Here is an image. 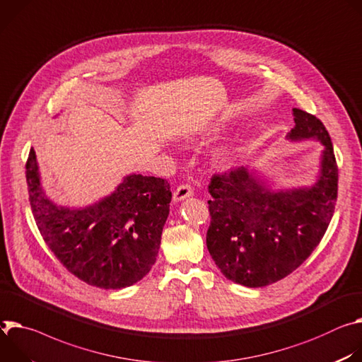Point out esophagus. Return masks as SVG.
<instances>
[{
	"instance_id": "esophagus-1",
	"label": "esophagus",
	"mask_w": 362,
	"mask_h": 362,
	"mask_svg": "<svg viewBox=\"0 0 362 362\" xmlns=\"http://www.w3.org/2000/svg\"><path fill=\"white\" fill-rule=\"evenodd\" d=\"M192 195V188L187 184H182L180 187H177V189L174 191V202L175 203H180V202H184L185 198L191 197Z\"/></svg>"
}]
</instances>
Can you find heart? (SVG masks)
<instances>
[{"mask_svg":"<svg viewBox=\"0 0 362 362\" xmlns=\"http://www.w3.org/2000/svg\"><path fill=\"white\" fill-rule=\"evenodd\" d=\"M223 132V127L221 125H211L209 128H206L202 132V141H209L211 138L218 136ZM238 155V148L235 145H223L221 148H218L214 153H213V164L218 168H227L230 167L234 159Z\"/></svg>","mask_w":362,"mask_h":362,"instance_id":"heart-1","label":"heart"}]
</instances>
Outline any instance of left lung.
I'll return each instance as SVG.
<instances>
[{"label":"left lung","mask_w":362,"mask_h":362,"mask_svg":"<svg viewBox=\"0 0 362 362\" xmlns=\"http://www.w3.org/2000/svg\"><path fill=\"white\" fill-rule=\"evenodd\" d=\"M292 110L295 128L286 139L322 145L313 184L274 188L256 168L240 167L214 175L209 187L207 249L228 280L247 288L272 285L298 269L334 216L338 168L329 134L316 116Z\"/></svg>","instance_id":"1"}]
</instances>
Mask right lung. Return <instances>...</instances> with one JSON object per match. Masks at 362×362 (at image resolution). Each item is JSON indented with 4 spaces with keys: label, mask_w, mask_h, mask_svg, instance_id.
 I'll return each mask as SVG.
<instances>
[{
    "label": "right lung",
    "mask_w": 362,
    "mask_h": 362,
    "mask_svg": "<svg viewBox=\"0 0 362 362\" xmlns=\"http://www.w3.org/2000/svg\"><path fill=\"white\" fill-rule=\"evenodd\" d=\"M25 168L37 227L70 273L100 289H124L149 273L170 214L167 180L132 173L98 202L69 207L47 197L33 148Z\"/></svg>",
    "instance_id": "right-lung-1"
}]
</instances>
